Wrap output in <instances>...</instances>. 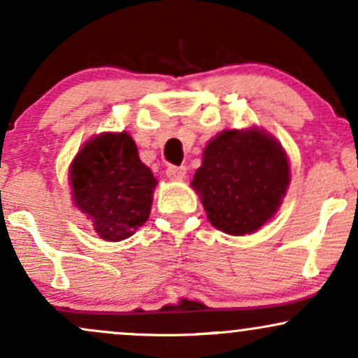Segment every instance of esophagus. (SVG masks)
<instances>
[{
	"mask_svg": "<svg viewBox=\"0 0 358 358\" xmlns=\"http://www.w3.org/2000/svg\"><path fill=\"white\" fill-rule=\"evenodd\" d=\"M166 174L169 179H176V180L184 179L187 174V167L186 166H169L166 169Z\"/></svg>",
	"mask_w": 358,
	"mask_h": 358,
	"instance_id": "1",
	"label": "esophagus"
}]
</instances>
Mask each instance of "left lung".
I'll return each instance as SVG.
<instances>
[{"instance_id": "8db88e82", "label": "left lung", "mask_w": 358, "mask_h": 358, "mask_svg": "<svg viewBox=\"0 0 358 358\" xmlns=\"http://www.w3.org/2000/svg\"><path fill=\"white\" fill-rule=\"evenodd\" d=\"M290 182L289 159L266 131L227 129L206 145L192 187L207 219L231 236L252 234L279 210Z\"/></svg>"}]
</instances>
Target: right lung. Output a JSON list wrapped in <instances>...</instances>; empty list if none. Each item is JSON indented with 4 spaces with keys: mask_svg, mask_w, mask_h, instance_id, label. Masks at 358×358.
Here are the masks:
<instances>
[{
    "mask_svg": "<svg viewBox=\"0 0 358 358\" xmlns=\"http://www.w3.org/2000/svg\"><path fill=\"white\" fill-rule=\"evenodd\" d=\"M69 182L74 206L91 219L101 239L119 242L149 219L157 180L127 132H104L73 159Z\"/></svg>",
    "mask_w": 358,
    "mask_h": 358,
    "instance_id": "1",
    "label": "right lung"
}]
</instances>
